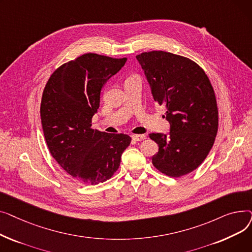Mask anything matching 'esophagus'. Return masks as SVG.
<instances>
[{"mask_svg": "<svg viewBox=\"0 0 252 252\" xmlns=\"http://www.w3.org/2000/svg\"><path fill=\"white\" fill-rule=\"evenodd\" d=\"M131 139H133L135 142H140L146 139V136L145 135H133L131 136Z\"/></svg>", "mask_w": 252, "mask_h": 252, "instance_id": "obj_1", "label": "esophagus"}]
</instances>
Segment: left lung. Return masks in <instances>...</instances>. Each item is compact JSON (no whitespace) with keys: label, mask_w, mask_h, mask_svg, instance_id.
<instances>
[{"label":"left lung","mask_w":252,"mask_h":252,"mask_svg":"<svg viewBox=\"0 0 252 252\" xmlns=\"http://www.w3.org/2000/svg\"><path fill=\"white\" fill-rule=\"evenodd\" d=\"M136 58L170 125L168 135H149L159 147L152 163L168 177L187 175L203 162L216 140L219 111L214 88L189 58L164 51L145 52Z\"/></svg>","instance_id":"obj_1"}]
</instances>
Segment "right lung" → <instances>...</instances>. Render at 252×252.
Returning a JSON list of instances; mask_svg holds the SVG:
<instances>
[{
    "instance_id": "obj_1",
    "label": "right lung",
    "mask_w": 252,
    "mask_h": 252,
    "mask_svg": "<svg viewBox=\"0 0 252 252\" xmlns=\"http://www.w3.org/2000/svg\"><path fill=\"white\" fill-rule=\"evenodd\" d=\"M126 61L88 53L61 65L44 89L41 119L50 153L82 183L97 185L109 180L130 143L127 135L92 128L102 88Z\"/></svg>"
}]
</instances>
